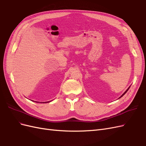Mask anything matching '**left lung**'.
<instances>
[{
	"label": "left lung",
	"instance_id": "8db88e82",
	"mask_svg": "<svg viewBox=\"0 0 146 146\" xmlns=\"http://www.w3.org/2000/svg\"><path fill=\"white\" fill-rule=\"evenodd\" d=\"M129 88H130V87H129V88H128V89H127V90H126V91H125V92H124V93H123V94H122V96H121V97H120V98H122V96H123V95H124V94H125V93H126V92H127V91H128V90H129Z\"/></svg>",
	"mask_w": 146,
	"mask_h": 146
}]
</instances>
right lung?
<instances>
[{"instance_id": "add662e5", "label": "right lung", "mask_w": 146, "mask_h": 146, "mask_svg": "<svg viewBox=\"0 0 146 146\" xmlns=\"http://www.w3.org/2000/svg\"><path fill=\"white\" fill-rule=\"evenodd\" d=\"M43 103H44V102H43ZM46 103H47V102H46Z\"/></svg>"}]
</instances>
